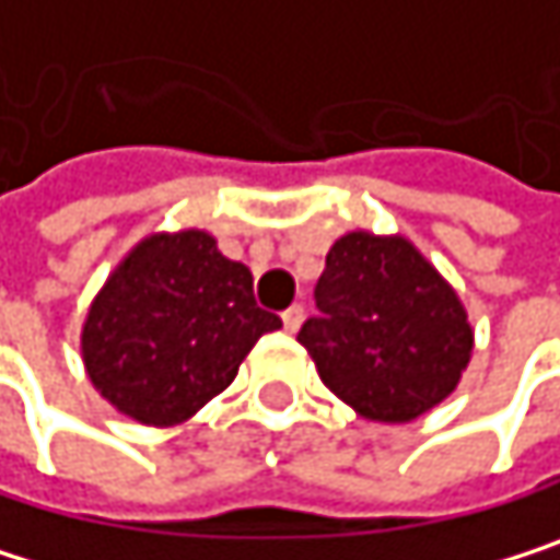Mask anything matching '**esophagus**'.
Returning a JSON list of instances; mask_svg holds the SVG:
<instances>
[{
    "mask_svg": "<svg viewBox=\"0 0 560 560\" xmlns=\"http://www.w3.org/2000/svg\"><path fill=\"white\" fill-rule=\"evenodd\" d=\"M300 323H303V306H300V303L287 306V310H283V329H287V332H296Z\"/></svg>",
    "mask_w": 560,
    "mask_h": 560,
    "instance_id": "34e87169",
    "label": "esophagus"
}]
</instances>
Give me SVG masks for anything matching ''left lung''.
<instances>
[{"label":"left lung","mask_w":560,"mask_h":560,"mask_svg":"<svg viewBox=\"0 0 560 560\" xmlns=\"http://www.w3.org/2000/svg\"><path fill=\"white\" fill-rule=\"evenodd\" d=\"M319 316L300 342L319 380L373 422H412L448 399L471 360L458 293L406 241L353 231L326 254Z\"/></svg>","instance_id":"8db88e82"}]
</instances>
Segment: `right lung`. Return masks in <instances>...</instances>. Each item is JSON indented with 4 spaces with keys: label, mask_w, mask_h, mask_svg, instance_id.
<instances>
[{
    "label": "right lung",
    "mask_w": 560,
    "mask_h": 560,
    "mask_svg": "<svg viewBox=\"0 0 560 560\" xmlns=\"http://www.w3.org/2000/svg\"><path fill=\"white\" fill-rule=\"evenodd\" d=\"M280 326L257 306L250 270L207 231L151 234L92 300L82 360L121 416L167 429L224 393L254 342Z\"/></svg>",
    "instance_id": "obj_1"
}]
</instances>
